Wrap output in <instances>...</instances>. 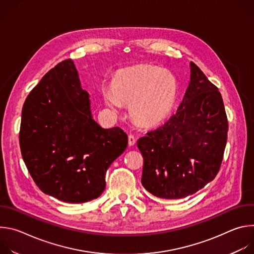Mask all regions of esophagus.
<instances>
[{
	"instance_id": "esophagus-1",
	"label": "esophagus",
	"mask_w": 254,
	"mask_h": 254,
	"mask_svg": "<svg viewBox=\"0 0 254 254\" xmlns=\"http://www.w3.org/2000/svg\"><path fill=\"white\" fill-rule=\"evenodd\" d=\"M135 141H136L135 137H134L132 134H128V146H129V147H132L133 144L135 143Z\"/></svg>"
}]
</instances>
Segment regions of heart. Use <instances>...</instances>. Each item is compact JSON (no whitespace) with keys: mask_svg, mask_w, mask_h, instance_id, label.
Wrapping results in <instances>:
<instances>
[{"mask_svg":"<svg viewBox=\"0 0 254 254\" xmlns=\"http://www.w3.org/2000/svg\"><path fill=\"white\" fill-rule=\"evenodd\" d=\"M113 92L102 97L112 111L129 104L131 119L144 127L163 123L172 113L178 97V80L171 71L153 65H137L121 70L112 83Z\"/></svg>","mask_w":254,"mask_h":254,"instance_id":"1","label":"heart"}]
</instances>
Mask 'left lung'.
<instances>
[{"label":"left lung","mask_w":254,"mask_h":254,"mask_svg":"<svg viewBox=\"0 0 254 254\" xmlns=\"http://www.w3.org/2000/svg\"><path fill=\"white\" fill-rule=\"evenodd\" d=\"M190 82L174 115L137 140L143 158L141 185L163 199L195 194L219 172L228 122L222 96L190 62Z\"/></svg>","instance_id":"8db88e82"}]
</instances>
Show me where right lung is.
<instances>
[{"label":"right lung","instance_id":"obj_1","mask_svg":"<svg viewBox=\"0 0 254 254\" xmlns=\"http://www.w3.org/2000/svg\"><path fill=\"white\" fill-rule=\"evenodd\" d=\"M127 147L121 127L92 118L89 93L71 59L52 68L22 110L20 148L39 189L62 202L84 203L105 189V173Z\"/></svg>","mask_w":254,"mask_h":254}]
</instances>
